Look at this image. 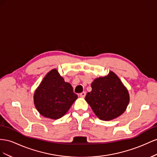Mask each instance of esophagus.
Masks as SVG:
<instances>
[{
  "instance_id": "obj_1",
  "label": "esophagus",
  "mask_w": 157,
  "mask_h": 157,
  "mask_svg": "<svg viewBox=\"0 0 157 157\" xmlns=\"http://www.w3.org/2000/svg\"><path fill=\"white\" fill-rule=\"evenodd\" d=\"M79 95V97H80L84 98L85 97H86V92H82V93H80Z\"/></svg>"
}]
</instances>
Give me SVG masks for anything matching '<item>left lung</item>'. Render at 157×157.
Instances as JSON below:
<instances>
[{
  "instance_id": "obj_1",
  "label": "left lung",
  "mask_w": 157,
  "mask_h": 157,
  "mask_svg": "<svg viewBox=\"0 0 157 157\" xmlns=\"http://www.w3.org/2000/svg\"><path fill=\"white\" fill-rule=\"evenodd\" d=\"M92 91L85 99L97 117L105 121L122 114L129 102L128 89L113 71L96 78L91 83Z\"/></svg>"
}]
</instances>
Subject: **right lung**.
I'll return each mask as SVG.
<instances>
[{
	"label": "right lung",
	"mask_w": 157,
	"mask_h": 157,
	"mask_svg": "<svg viewBox=\"0 0 157 157\" xmlns=\"http://www.w3.org/2000/svg\"><path fill=\"white\" fill-rule=\"evenodd\" d=\"M77 98L71 84L65 82L56 69L51 70L44 76L33 96L39 113L53 120L62 117Z\"/></svg>",
	"instance_id": "1"
}]
</instances>
